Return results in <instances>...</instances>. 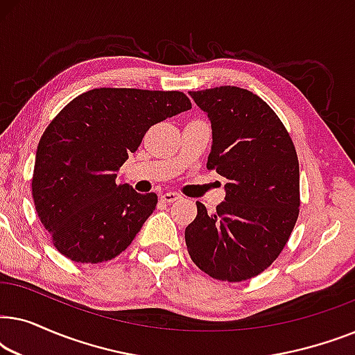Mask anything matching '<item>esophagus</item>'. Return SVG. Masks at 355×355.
Masks as SVG:
<instances>
[{
    "label": "esophagus",
    "mask_w": 355,
    "mask_h": 355,
    "mask_svg": "<svg viewBox=\"0 0 355 355\" xmlns=\"http://www.w3.org/2000/svg\"><path fill=\"white\" fill-rule=\"evenodd\" d=\"M179 198H181V196L176 192H164V193H162V197H159V200L164 203H173V202L179 200Z\"/></svg>",
    "instance_id": "obj_1"
}]
</instances>
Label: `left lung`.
<instances>
[{
  "mask_svg": "<svg viewBox=\"0 0 355 355\" xmlns=\"http://www.w3.org/2000/svg\"><path fill=\"white\" fill-rule=\"evenodd\" d=\"M211 123L208 169L226 178V197L186 227L193 263L211 278L245 281L278 259L299 216V159L288 130L260 96L223 85L189 92Z\"/></svg>",
  "mask_w": 355,
  "mask_h": 355,
  "instance_id": "8db88e82",
  "label": "left lung"
}]
</instances>
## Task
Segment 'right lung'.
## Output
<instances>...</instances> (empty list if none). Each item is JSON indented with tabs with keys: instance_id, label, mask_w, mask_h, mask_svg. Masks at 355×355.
<instances>
[{
	"instance_id": "obj_1",
	"label": "right lung",
	"mask_w": 355,
	"mask_h": 355,
	"mask_svg": "<svg viewBox=\"0 0 355 355\" xmlns=\"http://www.w3.org/2000/svg\"><path fill=\"white\" fill-rule=\"evenodd\" d=\"M182 92L94 89L67 103L37 147L32 196L60 254L79 263L118 257L152 215L157 193L116 173L153 124L191 110Z\"/></svg>"
}]
</instances>
